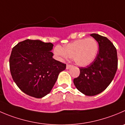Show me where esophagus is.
<instances>
[{
	"mask_svg": "<svg viewBox=\"0 0 125 125\" xmlns=\"http://www.w3.org/2000/svg\"><path fill=\"white\" fill-rule=\"evenodd\" d=\"M73 66L72 65H70V64H67L66 65V69H70V68H71Z\"/></svg>",
	"mask_w": 125,
	"mask_h": 125,
	"instance_id": "esophagus-1",
	"label": "esophagus"
}]
</instances>
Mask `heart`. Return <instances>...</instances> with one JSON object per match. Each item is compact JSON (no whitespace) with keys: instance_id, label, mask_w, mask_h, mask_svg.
<instances>
[{"instance_id":"1","label":"heart","mask_w":125,"mask_h":125,"mask_svg":"<svg viewBox=\"0 0 125 125\" xmlns=\"http://www.w3.org/2000/svg\"><path fill=\"white\" fill-rule=\"evenodd\" d=\"M54 54L60 60L72 57L77 65L85 66L92 63L97 56L98 44L93 38L77 40L61 48L59 46L54 49Z\"/></svg>"}]
</instances>
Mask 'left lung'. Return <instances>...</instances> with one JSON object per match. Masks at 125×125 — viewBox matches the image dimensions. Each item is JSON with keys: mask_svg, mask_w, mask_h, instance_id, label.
<instances>
[{"mask_svg": "<svg viewBox=\"0 0 125 125\" xmlns=\"http://www.w3.org/2000/svg\"><path fill=\"white\" fill-rule=\"evenodd\" d=\"M99 44L96 59L86 67H80V74L73 80L77 89L87 96L101 93L111 83L118 67L117 49L106 37L90 35Z\"/></svg>", "mask_w": 125, "mask_h": 125, "instance_id": "8db88e82", "label": "left lung"}]
</instances>
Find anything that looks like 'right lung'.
I'll list each match as a JSON object with an SVG mask.
<instances>
[{"label":"right lung","mask_w":125,"mask_h":125,"mask_svg":"<svg viewBox=\"0 0 125 125\" xmlns=\"http://www.w3.org/2000/svg\"><path fill=\"white\" fill-rule=\"evenodd\" d=\"M52 47L51 43L29 39L13 47L9 60L11 74L27 95L37 98L48 95L66 68V64L52 58Z\"/></svg>","instance_id":"1"}]
</instances>
